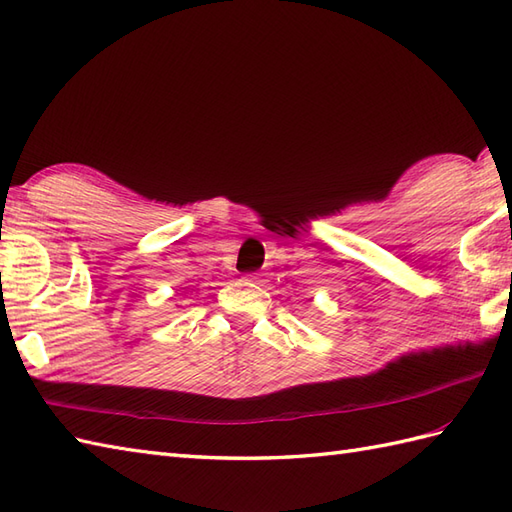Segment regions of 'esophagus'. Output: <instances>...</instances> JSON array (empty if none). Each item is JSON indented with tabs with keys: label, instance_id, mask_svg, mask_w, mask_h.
Here are the masks:
<instances>
[{
	"label": "esophagus",
	"instance_id": "34e87169",
	"mask_svg": "<svg viewBox=\"0 0 512 512\" xmlns=\"http://www.w3.org/2000/svg\"><path fill=\"white\" fill-rule=\"evenodd\" d=\"M244 281H250V284H259V281H262V279H259L257 275L250 273V275H246V277H244Z\"/></svg>",
	"mask_w": 512,
	"mask_h": 512
}]
</instances>
